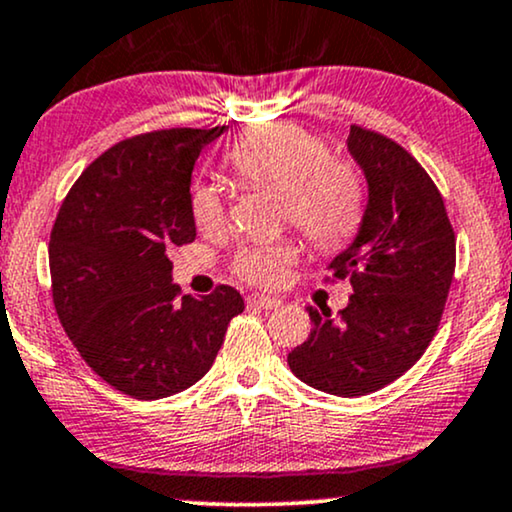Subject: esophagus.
Returning a JSON list of instances; mask_svg holds the SVG:
<instances>
[{
	"mask_svg": "<svg viewBox=\"0 0 512 512\" xmlns=\"http://www.w3.org/2000/svg\"><path fill=\"white\" fill-rule=\"evenodd\" d=\"M248 305L257 307V310H276V307H281V300L269 298V295L255 293V295H250V298H248Z\"/></svg>",
	"mask_w": 512,
	"mask_h": 512,
	"instance_id": "obj_1",
	"label": "esophagus"
}]
</instances>
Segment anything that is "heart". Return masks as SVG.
<instances>
[{
  "label": "heart",
  "instance_id": "b5f03b06",
  "mask_svg": "<svg viewBox=\"0 0 512 512\" xmlns=\"http://www.w3.org/2000/svg\"><path fill=\"white\" fill-rule=\"evenodd\" d=\"M322 135L295 123H264L245 131L229 150V164L245 183L281 193V217L317 252L331 255L357 236L365 219L367 186L355 162L329 157ZM197 231H224L226 209L217 190L197 186L190 195ZM298 262L291 240L252 245L233 257V272L252 286L272 288Z\"/></svg>",
  "mask_w": 512,
  "mask_h": 512
}]
</instances>
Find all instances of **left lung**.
I'll list each match as a JSON object with an SVG mask.
<instances>
[{
	"label": "left lung",
	"mask_w": 512,
	"mask_h": 512,
	"mask_svg": "<svg viewBox=\"0 0 512 512\" xmlns=\"http://www.w3.org/2000/svg\"><path fill=\"white\" fill-rule=\"evenodd\" d=\"M348 150L367 176L360 233L329 264L326 281L353 295L336 319L307 307L312 334L288 367L331 396H367L403 377L439 329L455 272V231L422 164L384 133L353 123Z\"/></svg>",
	"instance_id": "obj_1"
}]
</instances>
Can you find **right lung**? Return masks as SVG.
Instances as JSON below:
<instances>
[{"label":"right lung","instance_id":"1","mask_svg":"<svg viewBox=\"0 0 512 512\" xmlns=\"http://www.w3.org/2000/svg\"><path fill=\"white\" fill-rule=\"evenodd\" d=\"M224 131L162 128L112 145L73 183L49 233L59 322L92 372L131 398L200 381L245 307L224 283L181 295L166 255L195 240L190 174Z\"/></svg>","mask_w":512,"mask_h":512}]
</instances>
